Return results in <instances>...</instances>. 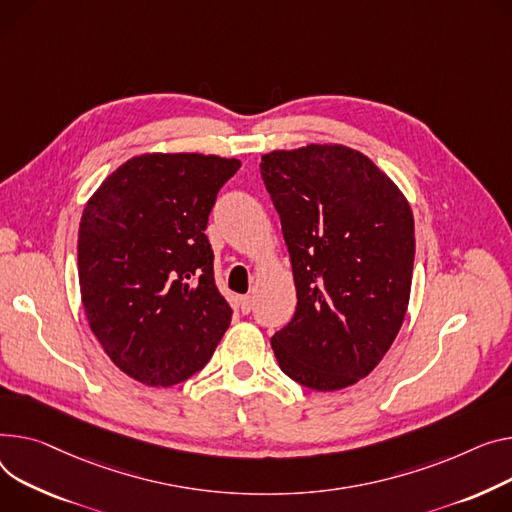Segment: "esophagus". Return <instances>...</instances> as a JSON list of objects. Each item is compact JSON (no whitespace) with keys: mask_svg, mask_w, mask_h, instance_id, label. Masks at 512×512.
<instances>
[{"mask_svg":"<svg viewBox=\"0 0 512 512\" xmlns=\"http://www.w3.org/2000/svg\"><path fill=\"white\" fill-rule=\"evenodd\" d=\"M253 296H238V306H241V311L247 315L253 311Z\"/></svg>","mask_w":512,"mask_h":512,"instance_id":"obj_1","label":"esophagus"}]
</instances>
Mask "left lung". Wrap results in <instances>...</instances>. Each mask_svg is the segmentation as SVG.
Instances as JSON below:
<instances>
[{
    "label": "left lung",
    "mask_w": 512,
    "mask_h": 512,
    "mask_svg": "<svg viewBox=\"0 0 512 512\" xmlns=\"http://www.w3.org/2000/svg\"><path fill=\"white\" fill-rule=\"evenodd\" d=\"M259 168L282 220L298 298L271 348L304 387H352L389 352L410 304V201L385 170L344 144L274 150Z\"/></svg>",
    "instance_id": "left-lung-1"
}]
</instances>
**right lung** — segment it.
<instances>
[{"mask_svg": "<svg viewBox=\"0 0 512 512\" xmlns=\"http://www.w3.org/2000/svg\"><path fill=\"white\" fill-rule=\"evenodd\" d=\"M241 160L197 152L133 156L86 201L78 278L88 325L127 377L177 385L203 368L232 311L206 236Z\"/></svg>", "mask_w": 512, "mask_h": 512, "instance_id": "add662e5", "label": "right lung"}]
</instances>
